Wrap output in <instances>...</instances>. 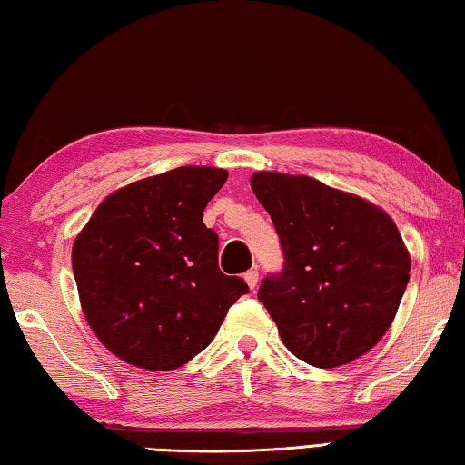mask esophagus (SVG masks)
Returning a JSON list of instances; mask_svg holds the SVG:
<instances>
[{"label": "esophagus", "instance_id": "1", "mask_svg": "<svg viewBox=\"0 0 465 465\" xmlns=\"http://www.w3.org/2000/svg\"><path fill=\"white\" fill-rule=\"evenodd\" d=\"M243 281H246V285L254 291L256 287H258V271L256 269H252V271H248L246 274H243Z\"/></svg>", "mask_w": 465, "mask_h": 465}]
</instances>
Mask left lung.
Listing matches in <instances>:
<instances>
[{
	"label": "left lung",
	"instance_id": "left-lung-1",
	"mask_svg": "<svg viewBox=\"0 0 465 465\" xmlns=\"http://www.w3.org/2000/svg\"><path fill=\"white\" fill-rule=\"evenodd\" d=\"M250 186L279 233L285 269L258 299L297 359L351 363L391 326L411 277V252L371 201L316 178L254 172Z\"/></svg>",
	"mask_w": 465,
	"mask_h": 465
}]
</instances>
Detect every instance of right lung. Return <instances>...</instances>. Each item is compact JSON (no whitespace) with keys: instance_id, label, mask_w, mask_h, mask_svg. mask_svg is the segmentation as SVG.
<instances>
[{"instance_id":"add662e5","label":"right lung","mask_w":465,"mask_h":465,"mask_svg":"<svg viewBox=\"0 0 465 465\" xmlns=\"http://www.w3.org/2000/svg\"><path fill=\"white\" fill-rule=\"evenodd\" d=\"M227 170L183 166L110 193L77 233L74 277L98 341L133 367L172 371L207 349L248 293L217 264L203 211Z\"/></svg>"}]
</instances>
